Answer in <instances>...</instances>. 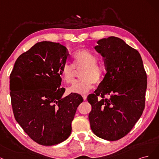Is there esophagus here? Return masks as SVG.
Listing matches in <instances>:
<instances>
[{
	"mask_svg": "<svg viewBox=\"0 0 159 159\" xmlns=\"http://www.w3.org/2000/svg\"><path fill=\"white\" fill-rule=\"evenodd\" d=\"M83 98L84 100H86V98H87V95H86V94H83Z\"/></svg>",
	"mask_w": 159,
	"mask_h": 159,
	"instance_id": "obj_1",
	"label": "esophagus"
}]
</instances>
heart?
I'll use <instances>...</instances> for the list:
<instances>
[{
  "mask_svg": "<svg viewBox=\"0 0 159 159\" xmlns=\"http://www.w3.org/2000/svg\"><path fill=\"white\" fill-rule=\"evenodd\" d=\"M73 65L65 64L61 68V74L65 83L70 84L74 80L75 67L83 69L80 71L81 79L74 82L68 89L69 93L86 94L93 88V83H98L103 78L104 69L97 63L96 56L86 49H80L73 56Z\"/></svg>",
  "mask_w": 159,
  "mask_h": 159,
  "instance_id": "heart-1",
  "label": "heart"
}]
</instances>
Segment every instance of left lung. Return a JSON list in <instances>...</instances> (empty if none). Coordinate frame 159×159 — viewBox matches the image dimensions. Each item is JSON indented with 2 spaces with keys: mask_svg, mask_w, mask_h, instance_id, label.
I'll return each mask as SVG.
<instances>
[{
  "mask_svg": "<svg viewBox=\"0 0 159 159\" xmlns=\"http://www.w3.org/2000/svg\"><path fill=\"white\" fill-rule=\"evenodd\" d=\"M97 43L94 49L104 58L107 73L94 93L87 97L92 106L89 118L96 136L116 141L131 130L143 114L147 74L139 53L123 39L110 36Z\"/></svg>",
  "mask_w": 159,
  "mask_h": 159,
  "instance_id": "left-lung-1",
  "label": "left lung"
}]
</instances>
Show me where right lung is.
<instances>
[{
  "label": "right lung",
  "instance_id": "obj_1",
  "mask_svg": "<svg viewBox=\"0 0 159 159\" xmlns=\"http://www.w3.org/2000/svg\"><path fill=\"white\" fill-rule=\"evenodd\" d=\"M68 51L59 43L41 42L20 55L10 76L11 103L15 119L40 145L59 144L70 135L80 94L63 97L62 66Z\"/></svg>",
  "mask_w": 159,
  "mask_h": 159
}]
</instances>
